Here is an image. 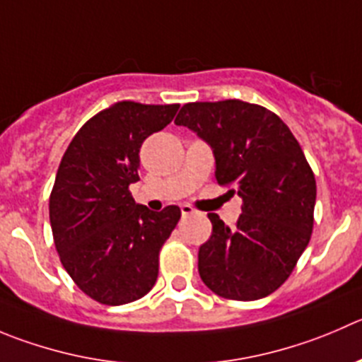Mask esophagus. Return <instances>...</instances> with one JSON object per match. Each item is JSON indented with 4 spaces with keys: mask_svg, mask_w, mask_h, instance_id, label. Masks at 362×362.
Instances as JSON below:
<instances>
[{
    "mask_svg": "<svg viewBox=\"0 0 362 362\" xmlns=\"http://www.w3.org/2000/svg\"><path fill=\"white\" fill-rule=\"evenodd\" d=\"M181 213H183V216H187V215H192V213H195V209L192 208L190 204H181Z\"/></svg>",
    "mask_w": 362,
    "mask_h": 362,
    "instance_id": "obj_1",
    "label": "esophagus"
}]
</instances>
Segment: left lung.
I'll return each mask as SVG.
<instances>
[{"instance_id":"obj_1","label":"left lung","mask_w":362,"mask_h":362,"mask_svg":"<svg viewBox=\"0 0 362 362\" xmlns=\"http://www.w3.org/2000/svg\"><path fill=\"white\" fill-rule=\"evenodd\" d=\"M204 140L215 177L235 187L242 215L229 227L215 213L199 249L202 282L223 298L257 300L290 277L313 233L316 181L302 147L274 112L227 99L188 103L174 120Z\"/></svg>"}]
</instances>
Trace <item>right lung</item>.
Returning a JSON list of instances; mask_svg holds the SVG:
<instances>
[{"mask_svg":"<svg viewBox=\"0 0 362 362\" xmlns=\"http://www.w3.org/2000/svg\"><path fill=\"white\" fill-rule=\"evenodd\" d=\"M179 105L120 101L81 126L58 167L49 222L62 264L76 286L105 305L139 300L158 279L160 249L181 218L177 206L136 204L140 147Z\"/></svg>","mask_w":362,"mask_h":362,"instance_id":"add662e5","label":"right lung"}]
</instances>
